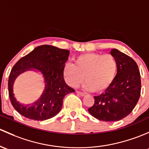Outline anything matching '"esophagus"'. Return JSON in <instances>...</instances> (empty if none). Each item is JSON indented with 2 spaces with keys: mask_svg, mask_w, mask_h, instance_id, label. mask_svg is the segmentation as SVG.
<instances>
[{
  "mask_svg": "<svg viewBox=\"0 0 149 149\" xmlns=\"http://www.w3.org/2000/svg\"><path fill=\"white\" fill-rule=\"evenodd\" d=\"M77 94L80 96H84L85 95V93H82V92H80V91H78V90L77 91Z\"/></svg>",
  "mask_w": 149,
  "mask_h": 149,
  "instance_id": "1",
  "label": "esophagus"
}]
</instances>
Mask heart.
<instances>
[{"label":"heart","mask_w":149,"mask_h":149,"mask_svg":"<svg viewBox=\"0 0 149 149\" xmlns=\"http://www.w3.org/2000/svg\"><path fill=\"white\" fill-rule=\"evenodd\" d=\"M74 62L64 69V79L70 87H77L85 79L86 90L100 93L111 85L117 73V59L110 54L86 53L77 56Z\"/></svg>","instance_id":"1"}]
</instances>
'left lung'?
<instances>
[{"label": "left lung", "mask_w": 149, "mask_h": 149, "mask_svg": "<svg viewBox=\"0 0 149 149\" xmlns=\"http://www.w3.org/2000/svg\"><path fill=\"white\" fill-rule=\"evenodd\" d=\"M110 54L117 59V74L105 93L95 96L94 105L88 109L93 117L107 122L120 120L128 116L139 101L141 89L136 62L116 49Z\"/></svg>", "instance_id": "left-lung-1"}]
</instances>
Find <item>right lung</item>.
I'll return each mask as SVG.
<instances>
[{
  "label": "right lung",
  "mask_w": 149,
  "mask_h": 149,
  "mask_svg": "<svg viewBox=\"0 0 149 149\" xmlns=\"http://www.w3.org/2000/svg\"><path fill=\"white\" fill-rule=\"evenodd\" d=\"M69 55V50L51 45H41L18 61L12 68L8 79L9 98L18 113L31 120H44L60 111L64 96L74 92L64 79V69ZM33 69L38 70L43 74L45 88L36 102L31 107H25L16 101L14 97L13 82L20 74Z\"/></svg>",
  "instance_id": "add662e5"
}]
</instances>
